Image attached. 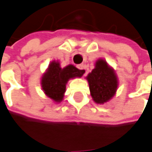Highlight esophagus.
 <instances>
[{
  "instance_id": "34e87169",
  "label": "esophagus",
  "mask_w": 152,
  "mask_h": 152,
  "mask_svg": "<svg viewBox=\"0 0 152 152\" xmlns=\"http://www.w3.org/2000/svg\"><path fill=\"white\" fill-rule=\"evenodd\" d=\"M77 68L79 69V70H81V71H83V73H84V75H86V67L85 65H83V64H81V65H77Z\"/></svg>"
}]
</instances>
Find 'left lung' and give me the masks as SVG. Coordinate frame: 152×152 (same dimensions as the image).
<instances>
[{"label":"left lung","mask_w":152,"mask_h":152,"mask_svg":"<svg viewBox=\"0 0 152 152\" xmlns=\"http://www.w3.org/2000/svg\"><path fill=\"white\" fill-rule=\"evenodd\" d=\"M86 79L89 84L92 100L97 104H103L114 97L118 86V76L113 67L103 59H98L95 68Z\"/></svg>","instance_id":"8db88e82"}]
</instances>
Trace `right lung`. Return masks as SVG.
Here are the masks:
<instances>
[{"instance_id":"1","label":"right lung","mask_w":152,"mask_h":152,"mask_svg":"<svg viewBox=\"0 0 152 152\" xmlns=\"http://www.w3.org/2000/svg\"><path fill=\"white\" fill-rule=\"evenodd\" d=\"M83 74V71L77 69L73 65L61 68L58 60H53L41 77L42 90L53 102L59 103L63 101L68 81L76 77L80 78Z\"/></svg>"}]
</instances>
